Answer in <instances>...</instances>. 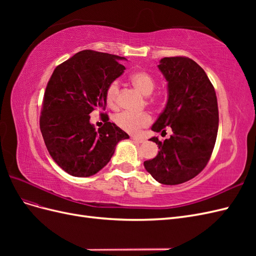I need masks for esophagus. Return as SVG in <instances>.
Masks as SVG:
<instances>
[{
    "instance_id": "34e87169",
    "label": "esophagus",
    "mask_w": 256,
    "mask_h": 256,
    "mask_svg": "<svg viewBox=\"0 0 256 256\" xmlns=\"http://www.w3.org/2000/svg\"><path fill=\"white\" fill-rule=\"evenodd\" d=\"M131 140H134V142H136V143H143V142H144L143 138H136V136H131Z\"/></svg>"
}]
</instances>
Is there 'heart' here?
Here are the masks:
<instances>
[{
	"mask_svg": "<svg viewBox=\"0 0 256 256\" xmlns=\"http://www.w3.org/2000/svg\"><path fill=\"white\" fill-rule=\"evenodd\" d=\"M130 80L134 86L140 90L143 95L150 96L156 88V80L154 76L146 72H136L130 76ZM120 92L118 81H112L106 90V102L108 106L114 108L118 104ZM114 122L120 129L125 130L128 134H138L141 128L148 126L152 122V116L148 113L136 114L132 112L124 111L114 116Z\"/></svg>",
	"mask_w": 256,
	"mask_h": 256,
	"instance_id": "b5f03b06",
	"label": "heart"
}]
</instances>
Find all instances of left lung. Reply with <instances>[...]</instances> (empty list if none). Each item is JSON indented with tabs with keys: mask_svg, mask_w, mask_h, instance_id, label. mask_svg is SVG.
I'll return each instance as SVG.
<instances>
[{
	"mask_svg": "<svg viewBox=\"0 0 256 256\" xmlns=\"http://www.w3.org/2000/svg\"><path fill=\"white\" fill-rule=\"evenodd\" d=\"M158 68L168 82V102L152 130L160 132L171 126L173 134L164 142L150 138L159 152L144 166L158 182L180 184L196 177L212 156L219 127L218 102L204 69L193 60L164 58Z\"/></svg>",
	"mask_w": 256,
	"mask_h": 256,
	"instance_id": "8db88e82",
	"label": "left lung"
}]
</instances>
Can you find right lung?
Masks as SVG:
<instances>
[{"instance_id":"1","label":"right lung","mask_w":256,"mask_h":256,"mask_svg":"<svg viewBox=\"0 0 256 256\" xmlns=\"http://www.w3.org/2000/svg\"><path fill=\"white\" fill-rule=\"evenodd\" d=\"M125 58L83 50L58 65L44 92L40 131L56 164L68 174L88 177L104 168L118 143L129 136L114 122L98 130L90 113L104 110L106 90L125 70ZM104 115V114H102Z\"/></svg>"}]
</instances>
